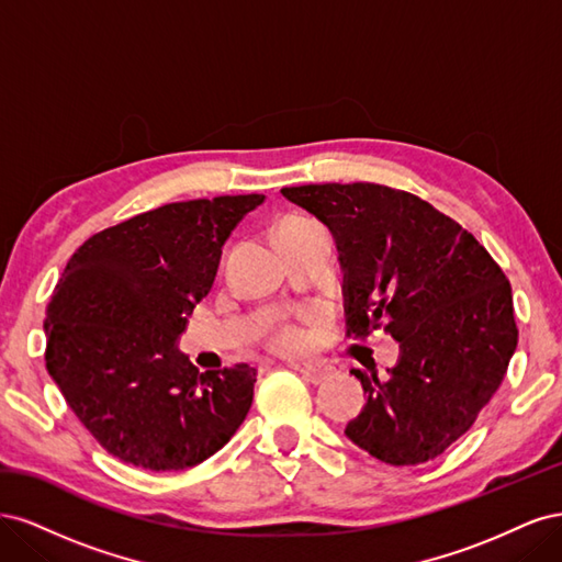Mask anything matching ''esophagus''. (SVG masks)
Instances as JSON below:
<instances>
[{"label": "esophagus", "mask_w": 562, "mask_h": 562, "mask_svg": "<svg viewBox=\"0 0 562 562\" xmlns=\"http://www.w3.org/2000/svg\"><path fill=\"white\" fill-rule=\"evenodd\" d=\"M288 368H293L295 372H300L302 378H307L310 382H314V384H318V382H323L328 378V368H323V366H314V363H302V361H293L291 366Z\"/></svg>", "instance_id": "34e87169"}]
</instances>
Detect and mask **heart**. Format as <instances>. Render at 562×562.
Returning <instances> with one entry per match:
<instances>
[{
    "label": "heart",
    "instance_id": "b5f03b06",
    "mask_svg": "<svg viewBox=\"0 0 562 562\" xmlns=\"http://www.w3.org/2000/svg\"><path fill=\"white\" fill-rule=\"evenodd\" d=\"M304 223H312V220L307 217H300V215H291V217H283L281 223L277 225V232H283V229H293V227H300ZM271 345H274L277 349H297L302 345V333L291 326V323H281V326L274 328V333H271Z\"/></svg>",
    "mask_w": 562,
    "mask_h": 562
}]
</instances>
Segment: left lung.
Instances as JSON below:
<instances>
[{
	"mask_svg": "<svg viewBox=\"0 0 562 562\" xmlns=\"http://www.w3.org/2000/svg\"><path fill=\"white\" fill-rule=\"evenodd\" d=\"M337 239L347 337L384 328L401 359L378 378L347 438L394 467L443 454L495 396L518 345L512 283L462 225L424 199L375 182L283 187Z\"/></svg>",
	"mask_w": 562,
	"mask_h": 562,
	"instance_id": "1",
	"label": "left lung"
}]
</instances>
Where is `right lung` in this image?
<instances>
[{
    "label": "right lung",
    "mask_w": 562,
    "mask_h": 562,
    "mask_svg": "<svg viewBox=\"0 0 562 562\" xmlns=\"http://www.w3.org/2000/svg\"><path fill=\"white\" fill-rule=\"evenodd\" d=\"M265 194L166 203L83 241L46 304V370L91 436L149 471L201 464L241 427L258 370L176 349L223 246Z\"/></svg>",
    "instance_id": "1"
}]
</instances>
